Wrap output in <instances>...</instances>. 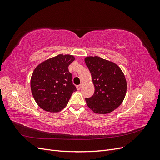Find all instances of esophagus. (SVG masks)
Wrapping results in <instances>:
<instances>
[{"label": "esophagus", "instance_id": "1", "mask_svg": "<svg viewBox=\"0 0 160 160\" xmlns=\"http://www.w3.org/2000/svg\"><path fill=\"white\" fill-rule=\"evenodd\" d=\"M81 85H77V90H79V89H81Z\"/></svg>", "mask_w": 160, "mask_h": 160}]
</instances>
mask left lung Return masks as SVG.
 <instances>
[{
	"mask_svg": "<svg viewBox=\"0 0 160 160\" xmlns=\"http://www.w3.org/2000/svg\"><path fill=\"white\" fill-rule=\"evenodd\" d=\"M85 62L95 87L93 95L85 99L87 105L95 113L112 112L126 95L127 81L122 70L115 62L98 56L86 57Z\"/></svg>",
	"mask_w": 160,
	"mask_h": 160,
	"instance_id": "left-lung-1",
	"label": "left lung"
}]
</instances>
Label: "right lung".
Returning a JSON list of instances; mask_svg holds the SVG:
<instances>
[{
    "instance_id": "1",
    "label": "right lung",
    "mask_w": 160,
    "mask_h": 160,
    "mask_svg": "<svg viewBox=\"0 0 160 160\" xmlns=\"http://www.w3.org/2000/svg\"><path fill=\"white\" fill-rule=\"evenodd\" d=\"M73 55L59 54L40 62L31 78V89L37 104L44 111L57 113L64 109L76 88L68 67Z\"/></svg>"
}]
</instances>
